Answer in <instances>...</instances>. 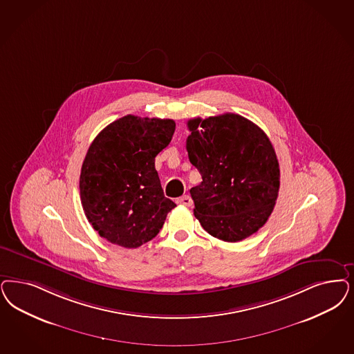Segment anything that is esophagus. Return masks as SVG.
<instances>
[{
    "mask_svg": "<svg viewBox=\"0 0 354 354\" xmlns=\"http://www.w3.org/2000/svg\"><path fill=\"white\" fill-rule=\"evenodd\" d=\"M176 203H178V204H180V205H185V207H192V204H194L192 198H191L188 195L179 197V198L176 200Z\"/></svg>",
    "mask_w": 354,
    "mask_h": 354,
    "instance_id": "34e87169",
    "label": "esophagus"
}]
</instances>
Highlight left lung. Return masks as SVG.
I'll list each match as a JSON object with an SVG mask.
<instances>
[{"instance_id": "1", "label": "left lung", "mask_w": 354, "mask_h": 354, "mask_svg": "<svg viewBox=\"0 0 354 354\" xmlns=\"http://www.w3.org/2000/svg\"><path fill=\"white\" fill-rule=\"evenodd\" d=\"M189 162L203 182L191 188L195 217L212 236L239 242L257 232L280 189L276 151L257 124L223 113L188 122Z\"/></svg>"}]
</instances>
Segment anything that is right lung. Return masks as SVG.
I'll list each match as a JSON object with an SVG mask.
<instances>
[{
  "label": "right lung",
  "instance_id": "add662e5",
  "mask_svg": "<svg viewBox=\"0 0 354 354\" xmlns=\"http://www.w3.org/2000/svg\"><path fill=\"white\" fill-rule=\"evenodd\" d=\"M175 132L171 119L127 115L111 122L86 153L80 195L97 234L125 248L151 241L176 204L165 197L156 157Z\"/></svg>",
  "mask_w": 354,
  "mask_h": 354
}]
</instances>
